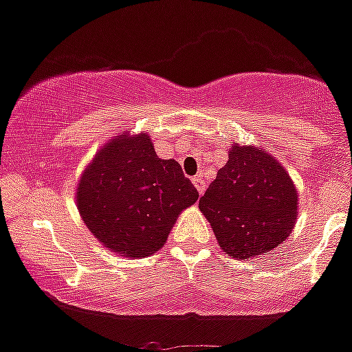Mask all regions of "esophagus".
I'll use <instances>...</instances> for the list:
<instances>
[{"mask_svg":"<svg viewBox=\"0 0 352 352\" xmlns=\"http://www.w3.org/2000/svg\"><path fill=\"white\" fill-rule=\"evenodd\" d=\"M193 184H195V188H197V192L203 195L204 190H206V182H204V179L201 175L193 177Z\"/></svg>","mask_w":352,"mask_h":352,"instance_id":"obj_1","label":"esophagus"}]
</instances>
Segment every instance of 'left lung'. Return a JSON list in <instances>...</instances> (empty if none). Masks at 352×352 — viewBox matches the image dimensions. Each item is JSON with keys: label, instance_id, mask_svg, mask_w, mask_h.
<instances>
[{"label": "left lung", "instance_id": "8db88e82", "mask_svg": "<svg viewBox=\"0 0 352 352\" xmlns=\"http://www.w3.org/2000/svg\"><path fill=\"white\" fill-rule=\"evenodd\" d=\"M217 243L239 259L283 243L298 217V193L285 168L254 146L234 144L199 201Z\"/></svg>", "mask_w": 352, "mask_h": 352}]
</instances>
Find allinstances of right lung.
Wrapping results in <instances>:
<instances>
[{
	"mask_svg": "<svg viewBox=\"0 0 352 352\" xmlns=\"http://www.w3.org/2000/svg\"><path fill=\"white\" fill-rule=\"evenodd\" d=\"M197 199L177 160L159 159L148 135L127 133L95 155L76 192L91 234L127 257L151 256L164 246L179 214Z\"/></svg>",
	"mask_w": 352,
	"mask_h": 352,
	"instance_id": "1",
	"label": "right lung"
}]
</instances>
